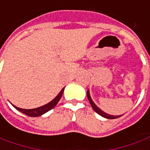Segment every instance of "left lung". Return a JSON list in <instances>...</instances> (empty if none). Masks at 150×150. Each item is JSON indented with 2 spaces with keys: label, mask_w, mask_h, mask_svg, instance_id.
<instances>
[{
  "label": "left lung",
  "mask_w": 150,
  "mask_h": 150,
  "mask_svg": "<svg viewBox=\"0 0 150 150\" xmlns=\"http://www.w3.org/2000/svg\"><path fill=\"white\" fill-rule=\"evenodd\" d=\"M87 97H88V101H89V103H90L91 107L93 108V109L97 113L99 114L100 116H102V117H103L105 118H108V119H116V118L120 117H122V115H120V116H112V115H109V114L104 112L103 111H102V110H101L98 107H97L96 104L93 102L92 98H91V97H90V94H89V90L87 91Z\"/></svg>",
  "instance_id": "left-lung-1"
}]
</instances>
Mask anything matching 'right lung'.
I'll return each instance as SVG.
<instances>
[{"instance_id": "obj_1", "label": "right lung", "mask_w": 150, "mask_h": 150, "mask_svg": "<svg viewBox=\"0 0 150 150\" xmlns=\"http://www.w3.org/2000/svg\"><path fill=\"white\" fill-rule=\"evenodd\" d=\"M64 88H63L61 90V92L58 93V95L55 98H54L53 100H52L50 103H47L44 106H42V107H39V108H33V109H23V108H17V107H15L14 106V108H15V109L19 110V112H21L22 113L25 114V115H27L28 117H39V116H42V114L46 113L47 112H48L51 109H52L54 107L56 106V105L57 104L59 100L61 99V98H62V94H63V92H64Z\"/></svg>"}]
</instances>
